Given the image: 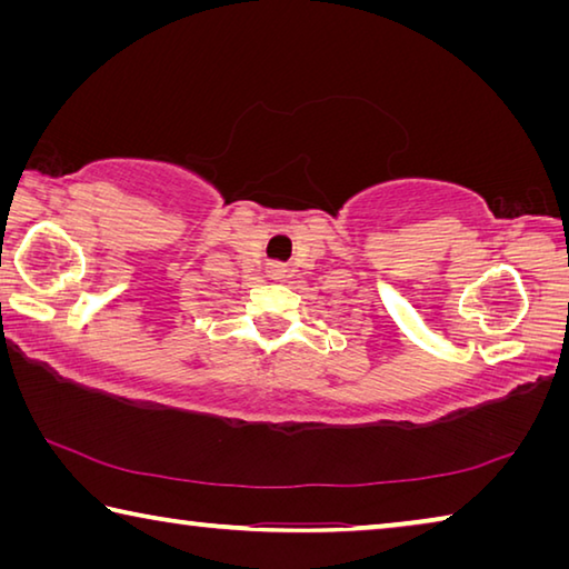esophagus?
Listing matches in <instances>:
<instances>
[{"instance_id":"34e87169","label":"esophagus","mask_w":569,"mask_h":569,"mask_svg":"<svg viewBox=\"0 0 569 569\" xmlns=\"http://www.w3.org/2000/svg\"><path fill=\"white\" fill-rule=\"evenodd\" d=\"M268 273H271L273 278H283L286 276V268L281 263H271V266H268Z\"/></svg>"}]
</instances>
